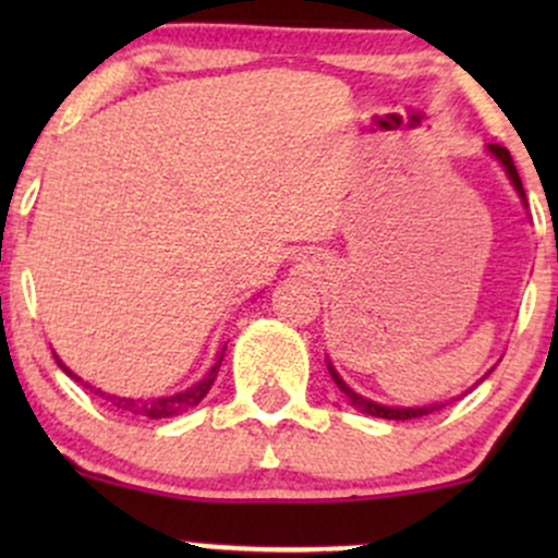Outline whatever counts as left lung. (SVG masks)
Wrapping results in <instances>:
<instances>
[{"mask_svg": "<svg viewBox=\"0 0 558 558\" xmlns=\"http://www.w3.org/2000/svg\"><path fill=\"white\" fill-rule=\"evenodd\" d=\"M485 149H488L490 155L496 157V162L504 168L506 178H509V183L514 185V191H517V196H520V202L524 204V207H527V196H524L520 172H517V168H514V159H511L509 149H504V146H498V144H488V146H485ZM328 373L332 377V383H336V386H338V390H341L345 399H349L351 407L360 409V412H364V414H369V417H380V420H414V417H425V414L438 412V409L446 407V403H427V407H386V403H377L373 399H367V396L356 393L354 388L345 386V380H343L341 375H338V369L332 367L330 360H328ZM488 375L490 373H485L477 383H483ZM477 383H475V386H477Z\"/></svg>", "mask_w": 558, "mask_h": 558, "instance_id": "8db88e82", "label": "left lung"}]
</instances>
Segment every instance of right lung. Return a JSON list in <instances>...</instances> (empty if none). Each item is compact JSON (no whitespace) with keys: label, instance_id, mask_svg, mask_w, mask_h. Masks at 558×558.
Here are the masks:
<instances>
[{"label":"right lung","instance_id":"add662e5","mask_svg":"<svg viewBox=\"0 0 558 558\" xmlns=\"http://www.w3.org/2000/svg\"><path fill=\"white\" fill-rule=\"evenodd\" d=\"M222 354H226V345H222V349H220V354H217V360H215L213 367H209V373L204 375L202 380H198V383H194V386L185 388V390H181V393L159 396V399H131V396L105 393V390H101V388H94V386H88V383H83L81 377L73 373V369L65 367V364H62V360H60V356H57V354H54V360H57V364H60L62 369H65V375L73 377L75 383H83V386H86L88 390H94L96 396H101V399L110 401L112 407H118L120 412L133 414V417L165 420V417H175V414L189 412L191 407H196V403L202 401L204 396H207V390L213 388V383H215V377H217V369H220V364H222Z\"/></svg>","mask_w":558,"mask_h":558}]
</instances>
